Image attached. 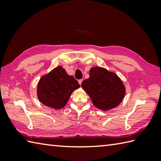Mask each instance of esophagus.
<instances>
[{"mask_svg": "<svg viewBox=\"0 0 161 161\" xmlns=\"http://www.w3.org/2000/svg\"><path fill=\"white\" fill-rule=\"evenodd\" d=\"M78 82H79V84H80V85H81V82H82V80H78Z\"/></svg>", "mask_w": 161, "mask_h": 161, "instance_id": "1", "label": "esophagus"}]
</instances>
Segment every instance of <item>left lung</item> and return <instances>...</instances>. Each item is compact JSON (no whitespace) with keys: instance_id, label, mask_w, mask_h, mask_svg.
Returning a JSON list of instances; mask_svg holds the SVG:
<instances>
[{"instance_id":"obj_1","label":"left lung","mask_w":161,"mask_h":161,"mask_svg":"<svg viewBox=\"0 0 161 161\" xmlns=\"http://www.w3.org/2000/svg\"><path fill=\"white\" fill-rule=\"evenodd\" d=\"M81 86L95 107L103 111L117 107L125 94L120 79L115 73L100 67L91 68L89 78L82 81Z\"/></svg>"}]
</instances>
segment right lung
<instances>
[{
    "label": "right lung",
    "mask_w": 161,
    "mask_h": 161,
    "mask_svg": "<svg viewBox=\"0 0 161 161\" xmlns=\"http://www.w3.org/2000/svg\"><path fill=\"white\" fill-rule=\"evenodd\" d=\"M80 86L73 76L68 75L62 67L59 66L41 78L37 95L43 104L59 109L66 104L72 93Z\"/></svg>",
    "instance_id": "1"
}]
</instances>
